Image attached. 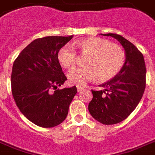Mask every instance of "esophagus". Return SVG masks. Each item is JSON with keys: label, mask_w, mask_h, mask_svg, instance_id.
<instances>
[{"label": "esophagus", "mask_w": 155, "mask_h": 155, "mask_svg": "<svg viewBox=\"0 0 155 155\" xmlns=\"http://www.w3.org/2000/svg\"><path fill=\"white\" fill-rule=\"evenodd\" d=\"M82 89H83V87L79 86V85H78V86H77V90H78V92L81 91Z\"/></svg>", "instance_id": "1"}]
</instances>
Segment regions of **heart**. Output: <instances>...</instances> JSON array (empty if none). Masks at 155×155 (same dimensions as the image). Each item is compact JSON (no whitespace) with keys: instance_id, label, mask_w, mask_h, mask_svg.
<instances>
[{"instance_id":"obj_1","label":"heart","mask_w":155,"mask_h":155,"mask_svg":"<svg viewBox=\"0 0 155 155\" xmlns=\"http://www.w3.org/2000/svg\"><path fill=\"white\" fill-rule=\"evenodd\" d=\"M78 52L85 58L81 68L72 70L68 74L70 83L84 85L97 77L100 81L114 78L124 68L126 54L122 47L102 38H90L76 43ZM57 58L65 69H72L77 62V54L70 46H64L58 52Z\"/></svg>"}]
</instances>
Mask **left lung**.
Wrapping results in <instances>:
<instances>
[{"mask_svg": "<svg viewBox=\"0 0 155 155\" xmlns=\"http://www.w3.org/2000/svg\"><path fill=\"white\" fill-rule=\"evenodd\" d=\"M102 35L113 37L121 43L126 61L118 75L100 85L104 90H92L89 111L103 124H116L127 118L141 101L146 88L147 70L143 54L130 41L113 33Z\"/></svg>", "mask_w": 155, "mask_h": 155, "instance_id": "1", "label": "left lung"}]
</instances>
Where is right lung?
Segmentation results:
<instances>
[{
    "instance_id": "right-lung-1",
    "label": "right lung",
    "mask_w": 155,
    "mask_h": 155,
    "mask_svg": "<svg viewBox=\"0 0 155 155\" xmlns=\"http://www.w3.org/2000/svg\"><path fill=\"white\" fill-rule=\"evenodd\" d=\"M73 38L47 36L35 39L14 61L12 93L16 106L28 120L53 127L65 120L76 86L57 89L67 80L58 61V52Z\"/></svg>"
}]
</instances>
